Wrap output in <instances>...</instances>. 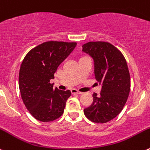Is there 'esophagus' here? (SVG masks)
<instances>
[{
  "instance_id": "obj_1",
  "label": "esophagus",
  "mask_w": 150,
  "mask_h": 150,
  "mask_svg": "<svg viewBox=\"0 0 150 150\" xmlns=\"http://www.w3.org/2000/svg\"><path fill=\"white\" fill-rule=\"evenodd\" d=\"M71 93H72V94H81L82 93L81 92H79L78 90H77L76 89H72V90H71Z\"/></svg>"
}]
</instances>
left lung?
I'll return each mask as SVG.
<instances>
[{"mask_svg": "<svg viewBox=\"0 0 150 150\" xmlns=\"http://www.w3.org/2000/svg\"><path fill=\"white\" fill-rule=\"evenodd\" d=\"M82 51L93 59L94 75L102 90L93 93V102L83 110L92 122L105 123L123 108L130 92V75L125 57L116 47L105 42H90Z\"/></svg>", "mask_w": 150, "mask_h": 150, "instance_id": "8db88e82", "label": "left lung"}]
</instances>
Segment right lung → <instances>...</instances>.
<instances>
[{
  "label": "right lung",
  "mask_w": 150,
  "mask_h": 150,
  "mask_svg": "<svg viewBox=\"0 0 150 150\" xmlns=\"http://www.w3.org/2000/svg\"><path fill=\"white\" fill-rule=\"evenodd\" d=\"M76 42L50 41L30 50L21 63L18 85L23 102L37 120L50 122L63 114L70 90L53 88L54 74Z\"/></svg>",
  "instance_id": "right-lung-1"
}]
</instances>
